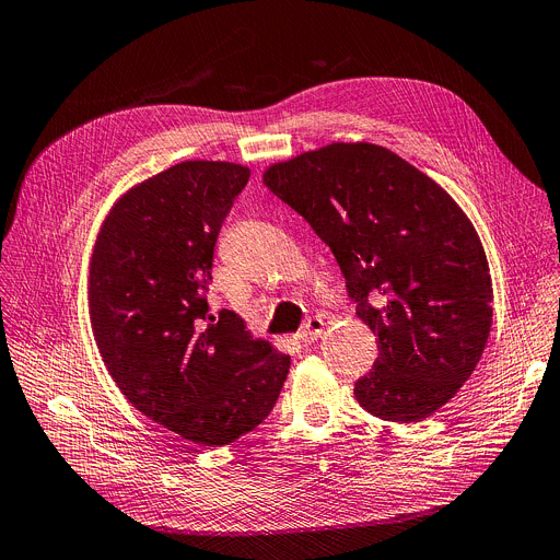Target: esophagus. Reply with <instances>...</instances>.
<instances>
[{"mask_svg": "<svg viewBox=\"0 0 560 560\" xmlns=\"http://www.w3.org/2000/svg\"><path fill=\"white\" fill-rule=\"evenodd\" d=\"M322 330H324V319H322V317H311V319L304 324V328L300 330V340L308 347V345H313V342L319 338Z\"/></svg>", "mask_w": 560, "mask_h": 560, "instance_id": "1", "label": "esophagus"}]
</instances>
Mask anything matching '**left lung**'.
I'll return each mask as SVG.
<instances>
[{
  "mask_svg": "<svg viewBox=\"0 0 560 560\" xmlns=\"http://www.w3.org/2000/svg\"><path fill=\"white\" fill-rule=\"evenodd\" d=\"M264 184L330 247L374 330L378 358L355 398L383 421L417 423L475 371L493 324V281L453 196L385 145L332 141L270 164Z\"/></svg>",
  "mask_w": 560,
  "mask_h": 560,
  "instance_id": "1",
  "label": "left lung"
}]
</instances>
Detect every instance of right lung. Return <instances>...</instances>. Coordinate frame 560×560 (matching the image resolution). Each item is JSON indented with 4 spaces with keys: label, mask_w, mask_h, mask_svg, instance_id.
I'll return each instance as SVG.
<instances>
[{
    "label": "right lung",
    "mask_w": 560,
    "mask_h": 560,
    "mask_svg": "<svg viewBox=\"0 0 560 560\" xmlns=\"http://www.w3.org/2000/svg\"><path fill=\"white\" fill-rule=\"evenodd\" d=\"M247 179L243 164L207 160L141 179L107 211L90 258V322L112 381L141 415L211 448L264 423L290 369L234 311L209 315L202 296Z\"/></svg>",
    "instance_id": "1"
}]
</instances>
